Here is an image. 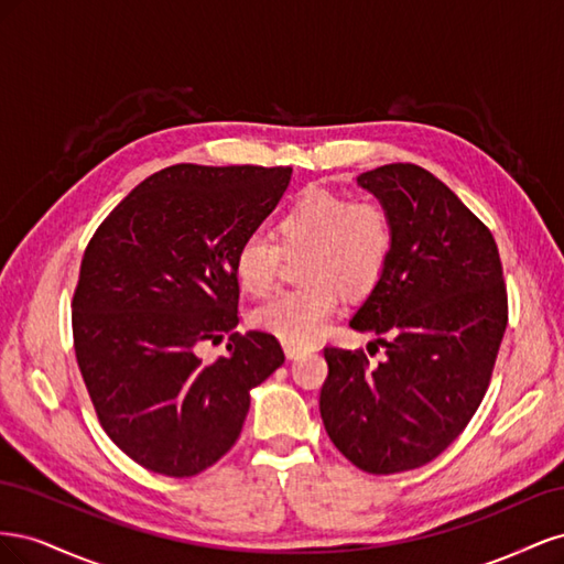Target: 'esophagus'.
<instances>
[{"mask_svg": "<svg viewBox=\"0 0 564 564\" xmlns=\"http://www.w3.org/2000/svg\"><path fill=\"white\" fill-rule=\"evenodd\" d=\"M311 352V348H305V346H294V344H284V355L289 357V360H299V357H303V355H308Z\"/></svg>", "mask_w": 564, "mask_h": 564, "instance_id": "esophagus-1", "label": "esophagus"}]
</instances>
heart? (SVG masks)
Masks as SVG:
<instances>
[{
    "instance_id": "b5f03b06",
    "label": "heart",
    "mask_w": 564,
    "mask_h": 564,
    "mask_svg": "<svg viewBox=\"0 0 564 564\" xmlns=\"http://www.w3.org/2000/svg\"><path fill=\"white\" fill-rule=\"evenodd\" d=\"M275 241L245 237L232 256L235 280L242 292L268 296L278 284L282 256H305L299 268L305 286L256 305L249 324L284 344L308 346L336 315L340 292L360 299L379 284L392 249V220L373 197L305 191L278 216Z\"/></svg>"
}]
</instances>
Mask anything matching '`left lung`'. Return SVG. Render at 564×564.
<instances>
[{
  "mask_svg": "<svg viewBox=\"0 0 564 564\" xmlns=\"http://www.w3.org/2000/svg\"><path fill=\"white\" fill-rule=\"evenodd\" d=\"M357 183L388 209L392 249L350 327L371 332L388 357L369 371L362 350L324 348L319 414L350 464L392 475L464 433L489 388L508 294L489 228L431 172L395 162Z\"/></svg>",
  "mask_w": 564,
  "mask_h": 564,
  "instance_id": "left-lung-1",
  "label": "left lung"
}]
</instances>
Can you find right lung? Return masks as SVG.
<instances>
[{"label":"right lung","mask_w":564,"mask_h":564,"mask_svg":"<svg viewBox=\"0 0 564 564\" xmlns=\"http://www.w3.org/2000/svg\"><path fill=\"white\" fill-rule=\"evenodd\" d=\"M289 178L292 166H166L135 185L84 249L77 365L108 437L152 473L214 466L242 433L249 390L284 362L272 334L232 332V256ZM224 333L229 355L204 364L196 346Z\"/></svg>","instance_id":"add662e5"}]
</instances>
